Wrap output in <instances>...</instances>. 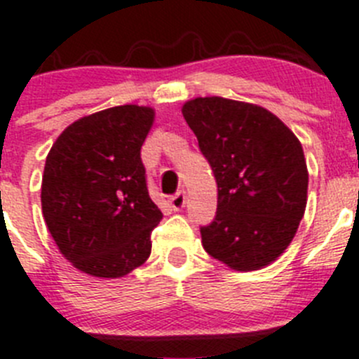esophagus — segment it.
I'll use <instances>...</instances> for the list:
<instances>
[{
  "mask_svg": "<svg viewBox=\"0 0 359 359\" xmlns=\"http://www.w3.org/2000/svg\"><path fill=\"white\" fill-rule=\"evenodd\" d=\"M186 200H187L186 191H179V193H175V195H173L172 198H170V205H172V208L175 209V211H180V209H182L184 205H186Z\"/></svg>",
  "mask_w": 359,
  "mask_h": 359,
  "instance_id": "esophagus-1",
  "label": "esophagus"
}]
</instances>
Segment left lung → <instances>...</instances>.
Masks as SVG:
<instances>
[{
	"instance_id": "1",
	"label": "left lung",
	"mask_w": 359,
	"mask_h": 359,
	"mask_svg": "<svg viewBox=\"0 0 359 359\" xmlns=\"http://www.w3.org/2000/svg\"><path fill=\"white\" fill-rule=\"evenodd\" d=\"M186 123L218 184V208L200 227L209 256L232 270H259L286 250L308 200L302 144L254 103L208 96L184 103Z\"/></svg>"
}]
</instances>
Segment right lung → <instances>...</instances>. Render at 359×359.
Masks as SVG:
<instances>
[{"instance_id": "add662e5", "label": "right lung", "mask_w": 359, "mask_h": 359, "mask_svg": "<svg viewBox=\"0 0 359 359\" xmlns=\"http://www.w3.org/2000/svg\"><path fill=\"white\" fill-rule=\"evenodd\" d=\"M154 109L119 105L80 118L46 157L41 203L48 231L73 266L123 277L151 252L163 212L151 202L141 147Z\"/></svg>"}]
</instances>
